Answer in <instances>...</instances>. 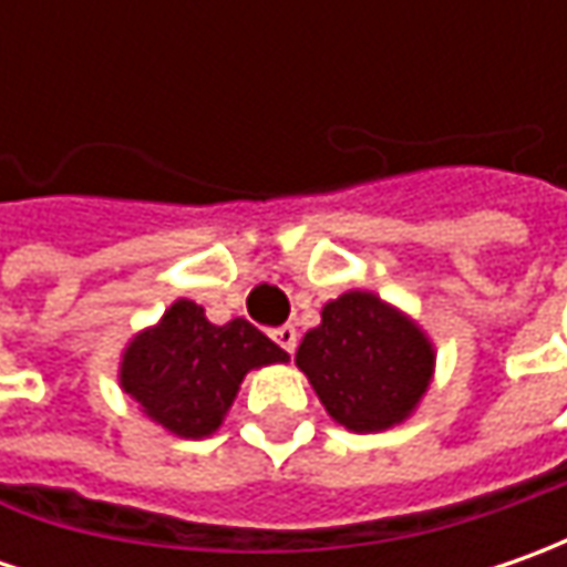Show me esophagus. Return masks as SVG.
<instances>
[{"mask_svg":"<svg viewBox=\"0 0 567 567\" xmlns=\"http://www.w3.org/2000/svg\"><path fill=\"white\" fill-rule=\"evenodd\" d=\"M271 338L287 350V353H293L296 350V340H299V334H296V328L293 324H280V328H274L271 331Z\"/></svg>","mask_w":567,"mask_h":567,"instance_id":"1","label":"esophagus"}]
</instances>
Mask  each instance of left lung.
<instances>
[{
	"label": "left lung",
	"mask_w": 567,
	"mask_h": 567,
	"mask_svg": "<svg viewBox=\"0 0 567 567\" xmlns=\"http://www.w3.org/2000/svg\"><path fill=\"white\" fill-rule=\"evenodd\" d=\"M296 365L334 423L372 435L416 413L435 375V343L379 293L347 290L321 306V324L306 331Z\"/></svg>",
	"instance_id": "1"
}]
</instances>
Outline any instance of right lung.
<instances>
[{"label":"right lung","mask_w":567,"mask_h":567,"mask_svg":"<svg viewBox=\"0 0 567 567\" xmlns=\"http://www.w3.org/2000/svg\"><path fill=\"white\" fill-rule=\"evenodd\" d=\"M287 360L246 318L210 324L198 302L176 299L122 347L120 388L151 423L198 442L224 425L251 369Z\"/></svg>","instance_id":"right-lung-1"}]
</instances>
